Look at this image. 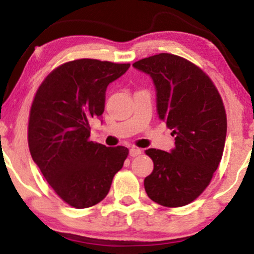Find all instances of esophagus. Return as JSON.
Wrapping results in <instances>:
<instances>
[{
    "mask_svg": "<svg viewBox=\"0 0 254 254\" xmlns=\"http://www.w3.org/2000/svg\"><path fill=\"white\" fill-rule=\"evenodd\" d=\"M129 154H130V157H132V158H133V157H137V155L141 154V149L135 148V147H132V148L130 149Z\"/></svg>",
    "mask_w": 254,
    "mask_h": 254,
    "instance_id": "34e87169",
    "label": "esophagus"
}]
</instances>
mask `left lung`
Instances as JSON below:
<instances>
[{"label":"left lung","mask_w":254,"mask_h":254,"mask_svg":"<svg viewBox=\"0 0 254 254\" xmlns=\"http://www.w3.org/2000/svg\"><path fill=\"white\" fill-rule=\"evenodd\" d=\"M132 66L152 78L159 119L175 137L170 153L146 150L154 169L144 178V189L157 204L185 206L210 185L222 159L227 116L221 95L206 73L177 55L161 53Z\"/></svg>","instance_id":"8db88e82"}]
</instances>
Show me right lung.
<instances>
[{
  "mask_svg": "<svg viewBox=\"0 0 254 254\" xmlns=\"http://www.w3.org/2000/svg\"><path fill=\"white\" fill-rule=\"evenodd\" d=\"M130 64L79 59L55 68L33 99L29 148L42 175L72 207L96 205L110 191L129 149L89 141L91 119L101 118L106 90Z\"/></svg>",
  "mask_w": 254,
  "mask_h": 254,
  "instance_id": "1",
  "label": "right lung"
}]
</instances>
